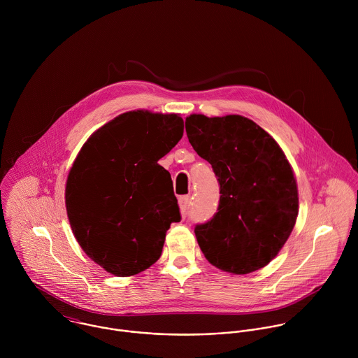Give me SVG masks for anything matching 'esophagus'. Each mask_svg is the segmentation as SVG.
Wrapping results in <instances>:
<instances>
[{
  "label": "esophagus",
  "instance_id": "esophagus-1",
  "mask_svg": "<svg viewBox=\"0 0 358 358\" xmlns=\"http://www.w3.org/2000/svg\"><path fill=\"white\" fill-rule=\"evenodd\" d=\"M189 204H190V196H182V197L179 199V206H180V213H182V216H183V217L186 216V212H187V208H189Z\"/></svg>",
  "mask_w": 358,
  "mask_h": 358
}]
</instances>
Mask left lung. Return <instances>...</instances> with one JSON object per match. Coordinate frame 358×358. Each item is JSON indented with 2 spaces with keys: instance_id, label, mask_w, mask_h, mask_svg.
<instances>
[{
  "instance_id": "left-lung-1",
  "label": "left lung",
  "mask_w": 358,
  "mask_h": 358,
  "mask_svg": "<svg viewBox=\"0 0 358 358\" xmlns=\"http://www.w3.org/2000/svg\"><path fill=\"white\" fill-rule=\"evenodd\" d=\"M186 132L220 185L217 212L194 229L206 260L231 274L264 267L287 243L299 212L289 161L271 135L238 114H190Z\"/></svg>"
}]
</instances>
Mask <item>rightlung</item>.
Instances as JSON below:
<instances>
[{
  "label": "right lung",
  "instance_id": "add662e5",
  "mask_svg": "<svg viewBox=\"0 0 358 358\" xmlns=\"http://www.w3.org/2000/svg\"><path fill=\"white\" fill-rule=\"evenodd\" d=\"M183 136L180 114H120L84 143L66 180L73 234L95 263L117 277L155 263L166 230L180 220L169 172L158 159Z\"/></svg>",
  "mask_w": 358,
  "mask_h": 358
}]
</instances>
